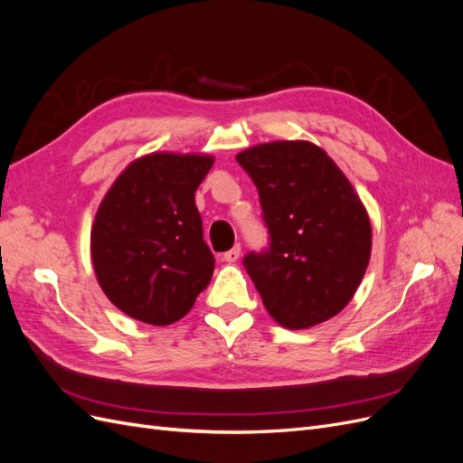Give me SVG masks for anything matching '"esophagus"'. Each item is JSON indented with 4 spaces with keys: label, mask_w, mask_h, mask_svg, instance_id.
Wrapping results in <instances>:
<instances>
[{
    "label": "esophagus",
    "mask_w": 463,
    "mask_h": 463,
    "mask_svg": "<svg viewBox=\"0 0 463 463\" xmlns=\"http://www.w3.org/2000/svg\"><path fill=\"white\" fill-rule=\"evenodd\" d=\"M240 255H241V245L240 243H235L230 250H228V253H223V260H226V262H235L237 259H240Z\"/></svg>",
    "instance_id": "1"
}]
</instances>
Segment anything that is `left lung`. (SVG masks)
<instances>
[{
	"label": "left lung",
	"instance_id": "obj_1",
	"mask_svg": "<svg viewBox=\"0 0 463 463\" xmlns=\"http://www.w3.org/2000/svg\"><path fill=\"white\" fill-rule=\"evenodd\" d=\"M255 181L270 249L245 257L279 326L311 328L354 299L369 266L365 204L335 162L309 141H272L237 154Z\"/></svg>",
	"mask_w": 463,
	"mask_h": 463
}]
</instances>
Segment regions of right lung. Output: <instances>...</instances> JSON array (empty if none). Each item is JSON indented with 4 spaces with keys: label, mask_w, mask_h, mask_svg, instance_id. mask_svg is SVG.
Listing matches in <instances>:
<instances>
[{
    "label": "right lung",
    "mask_w": 463,
    "mask_h": 463,
    "mask_svg": "<svg viewBox=\"0 0 463 463\" xmlns=\"http://www.w3.org/2000/svg\"><path fill=\"white\" fill-rule=\"evenodd\" d=\"M213 154L150 152L116 177L96 210L90 257L106 298L152 326L184 318L206 289L214 257L194 191Z\"/></svg>",
    "instance_id": "1"
}]
</instances>
